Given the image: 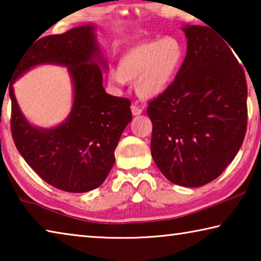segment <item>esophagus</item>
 I'll list each match as a JSON object with an SVG mask.
<instances>
[{
	"label": "esophagus",
	"mask_w": 261,
	"mask_h": 261,
	"mask_svg": "<svg viewBox=\"0 0 261 261\" xmlns=\"http://www.w3.org/2000/svg\"><path fill=\"white\" fill-rule=\"evenodd\" d=\"M131 112H132V115H134V116H138V115H140L141 113H143V109H141L140 107H138V106L132 105L131 106Z\"/></svg>",
	"instance_id": "obj_1"
}]
</instances>
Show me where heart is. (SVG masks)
Instances as JSON below:
<instances>
[{"label": "heart", "mask_w": 261, "mask_h": 261, "mask_svg": "<svg viewBox=\"0 0 261 261\" xmlns=\"http://www.w3.org/2000/svg\"><path fill=\"white\" fill-rule=\"evenodd\" d=\"M184 49L175 37L141 41L131 46L118 60V68L108 73L113 86L135 82L136 92L143 99H155L169 90L182 65Z\"/></svg>", "instance_id": "heart-1"}]
</instances>
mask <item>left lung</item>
<instances>
[{
    "mask_svg": "<svg viewBox=\"0 0 261 261\" xmlns=\"http://www.w3.org/2000/svg\"><path fill=\"white\" fill-rule=\"evenodd\" d=\"M187 56L166 93L148 103L151 153L171 183L198 188L222 174L244 140V70L219 34L185 25Z\"/></svg>",
    "mask_w": 261,
    "mask_h": 261,
    "instance_id": "8db88e82",
    "label": "left lung"
}]
</instances>
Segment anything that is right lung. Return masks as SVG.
Instances as JSON below:
<instances>
[{
    "label": "right lung",
    "instance_id": "add662e5",
    "mask_svg": "<svg viewBox=\"0 0 261 261\" xmlns=\"http://www.w3.org/2000/svg\"><path fill=\"white\" fill-rule=\"evenodd\" d=\"M40 64L67 66L74 87L72 112L54 128L34 127L21 113L12 85ZM107 61L95 40V26H78L48 35L28 48L9 85L11 132L28 165L53 187L82 193L99 188L115 162V148L132 120L129 99L106 93L102 69Z\"/></svg>",
    "mask_w": 261,
    "mask_h": 261
}]
</instances>
